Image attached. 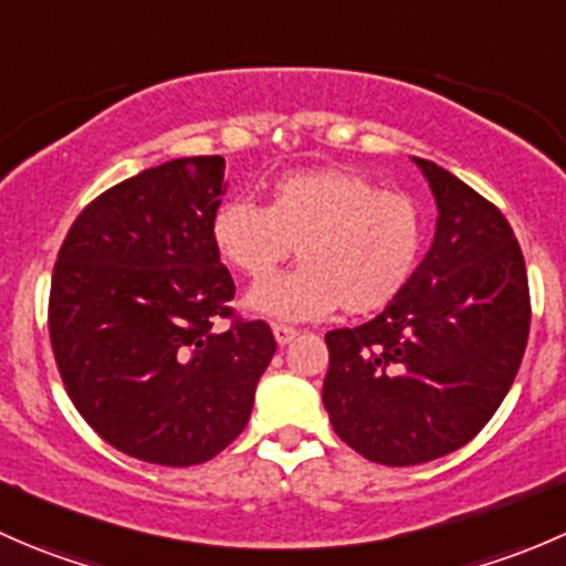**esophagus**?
Masks as SVG:
<instances>
[{
    "label": "esophagus",
    "instance_id": "obj_1",
    "mask_svg": "<svg viewBox=\"0 0 566 566\" xmlns=\"http://www.w3.org/2000/svg\"><path fill=\"white\" fill-rule=\"evenodd\" d=\"M273 336H276L279 345H290V342L298 336V331L293 325H284V323H273Z\"/></svg>",
    "mask_w": 566,
    "mask_h": 566
}]
</instances>
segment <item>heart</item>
Segmentation results:
<instances>
[{"instance_id":"obj_1","label":"heart","mask_w":566,"mask_h":566,"mask_svg":"<svg viewBox=\"0 0 566 566\" xmlns=\"http://www.w3.org/2000/svg\"><path fill=\"white\" fill-rule=\"evenodd\" d=\"M210 241L247 279H264L292 247L302 265L249 290L247 306L273 319H317L342 306L364 317L394 304L424 249V219L408 193L350 169L282 175L268 205L230 197L213 210Z\"/></svg>"}]
</instances>
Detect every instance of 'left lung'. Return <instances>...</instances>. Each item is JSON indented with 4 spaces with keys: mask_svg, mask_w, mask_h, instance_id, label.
Masks as SVG:
<instances>
[{
    "mask_svg": "<svg viewBox=\"0 0 566 566\" xmlns=\"http://www.w3.org/2000/svg\"><path fill=\"white\" fill-rule=\"evenodd\" d=\"M438 205L436 238L394 304L325 334L323 405L334 432L380 465H419L465 447L521 369L526 260L493 202L413 158Z\"/></svg>",
    "mask_w": 566,
    "mask_h": 566,
    "instance_id": "left-lung-1",
    "label": "left lung"
}]
</instances>
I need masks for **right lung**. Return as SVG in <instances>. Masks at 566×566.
Here are the masks:
<instances>
[{
  "label": "right lung",
  "mask_w": 566,
  "mask_h": 566,
  "mask_svg": "<svg viewBox=\"0 0 566 566\" xmlns=\"http://www.w3.org/2000/svg\"><path fill=\"white\" fill-rule=\"evenodd\" d=\"M224 191L221 156L145 169L93 199L56 254L49 334L62 384L136 460L216 458L247 427L276 353L271 325L232 315L235 282L210 241Z\"/></svg>",
  "instance_id": "1"
}]
</instances>
